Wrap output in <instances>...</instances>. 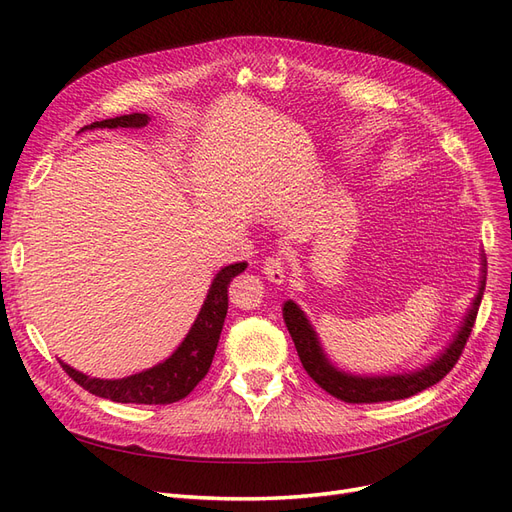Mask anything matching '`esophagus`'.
<instances>
[{
    "mask_svg": "<svg viewBox=\"0 0 512 512\" xmlns=\"http://www.w3.org/2000/svg\"><path fill=\"white\" fill-rule=\"evenodd\" d=\"M262 273H265L273 284H284V280H286V265H284V260L277 258V256H275V258H269V260L265 262V267H262Z\"/></svg>",
    "mask_w": 512,
    "mask_h": 512,
    "instance_id": "34e87169",
    "label": "esophagus"
}]
</instances>
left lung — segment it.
Returning a JSON list of instances; mask_svg holds the SVG:
<instances>
[{
  "label": "left lung",
  "instance_id": "8db88e82",
  "mask_svg": "<svg viewBox=\"0 0 512 512\" xmlns=\"http://www.w3.org/2000/svg\"><path fill=\"white\" fill-rule=\"evenodd\" d=\"M485 280H487V260L483 254H480L478 290L474 294L466 316H463V322L459 324L457 333L453 335L451 342H448V346H444L442 352H438L436 359H431L427 365L416 367L412 371H401V374L361 376V374H350V371L339 369L329 359L327 352H324L314 324L309 322V318L297 303L288 299L282 307V314L305 371L309 374V378L320 386V389H324L337 399L346 401V404H378V401L406 399L421 393L429 389V386L440 382L448 371L455 367V363L461 356V350L466 346L468 337L472 333L480 299H483V292H485Z\"/></svg>",
  "mask_w": 512,
  "mask_h": 512
}]
</instances>
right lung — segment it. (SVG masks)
Returning <instances> with one entry per match:
<instances>
[{"mask_svg": "<svg viewBox=\"0 0 512 512\" xmlns=\"http://www.w3.org/2000/svg\"><path fill=\"white\" fill-rule=\"evenodd\" d=\"M149 121L151 117L145 113H132L115 119L96 121L91 123V126H85L83 130L143 128ZM245 269L247 262H235V265H228L218 271L188 335L183 337V342L166 361L138 371V374H132L128 378L117 380L91 378L64 361H59L61 367L68 371V376L74 382H79L91 395L117 401V404H175V401L188 397L194 391V386L207 376L228 312V284L232 282V277L243 273Z\"/></svg>", "mask_w": 512, "mask_h": 512, "instance_id": "add662e5", "label": "right lung"}]
</instances>
